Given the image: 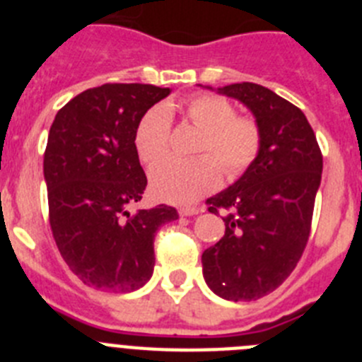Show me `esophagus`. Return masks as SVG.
Here are the masks:
<instances>
[{
	"label": "esophagus",
	"mask_w": 362,
	"mask_h": 362,
	"mask_svg": "<svg viewBox=\"0 0 362 362\" xmlns=\"http://www.w3.org/2000/svg\"><path fill=\"white\" fill-rule=\"evenodd\" d=\"M201 212H203V206H181V209H179V214L185 217L196 216V214H201Z\"/></svg>",
	"instance_id": "34e87169"
}]
</instances>
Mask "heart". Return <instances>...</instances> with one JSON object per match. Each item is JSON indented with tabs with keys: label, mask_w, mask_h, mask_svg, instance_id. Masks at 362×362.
<instances>
[{
	"label": "heart",
	"mask_w": 362,
	"mask_h": 362,
	"mask_svg": "<svg viewBox=\"0 0 362 362\" xmlns=\"http://www.w3.org/2000/svg\"><path fill=\"white\" fill-rule=\"evenodd\" d=\"M172 110L153 107L137 123L134 146L143 165H156L168 150ZM181 110L203 132L197 145L201 156L190 161H161L150 174V187L158 199L188 204L221 183V168L230 181L250 170L263 148V132L254 117L235 116V107L223 95L197 94Z\"/></svg>",
	"instance_id": "heart-1"
}]
</instances>
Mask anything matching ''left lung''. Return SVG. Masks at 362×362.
<instances>
[{
  "label": "left lung",
  "instance_id": "1",
  "mask_svg": "<svg viewBox=\"0 0 362 362\" xmlns=\"http://www.w3.org/2000/svg\"><path fill=\"white\" fill-rule=\"evenodd\" d=\"M219 92L250 108L263 148L238 183L206 199L209 212H226V230L203 252V276L223 299L254 300L283 284L305 252L322 153L303 110L267 86L245 81Z\"/></svg>",
  "mask_w": 362,
  "mask_h": 362
}]
</instances>
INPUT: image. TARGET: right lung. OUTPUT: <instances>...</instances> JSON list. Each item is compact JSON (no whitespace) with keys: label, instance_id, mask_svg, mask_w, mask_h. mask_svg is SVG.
<instances>
[{"label":"right lung","instance_id":"right-lung-1","mask_svg":"<svg viewBox=\"0 0 362 362\" xmlns=\"http://www.w3.org/2000/svg\"><path fill=\"white\" fill-rule=\"evenodd\" d=\"M170 94L141 83H105L56 114L45 148L49 221L57 250L86 284L132 292L152 277L153 238L179 217L174 206L130 212L146 188L134 134Z\"/></svg>","mask_w":362,"mask_h":362}]
</instances>
